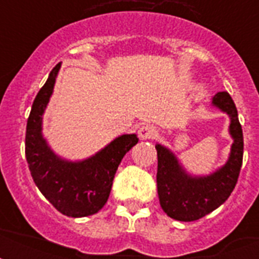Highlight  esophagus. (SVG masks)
<instances>
[{
    "label": "esophagus",
    "mask_w": 259,
    "mask_h": 259,
    "mask_svg": "<svg viewBox=\"0 0 259 259\" xmlns=\"http://www.w3.org/2000/svg\"><path fill=\"white\" fill-rule=\"evenodd\" d=\"M138 136L141 140H153L156 136H157V130L153 125H142L140 129H138Z\"/></svg>",
    "instance_id": "esophagus-1"
}]
</instances>
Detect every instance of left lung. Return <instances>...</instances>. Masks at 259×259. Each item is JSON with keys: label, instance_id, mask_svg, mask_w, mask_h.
I'll return each mask as SVG.
<instances>
[{"label": "left lung", "instance_id": "left-lung-1", "mask_svg": "<svg viewBox=\"0 0 259 259\" xmlns=\"http://www.w3.org/2000/svg\"><path fill=\"white\" fill-rule=\"evenodd\" d=\"M212 105L230 115V134L234 144L225 166L205 177L185 173L172 152L161 145L157 149V192L160 205L172 219L193 222L212 212L225 203L237 185L243 160V133L233 98L221 91L212 98Z\"/></svg>", "mask_w": 259, "mask_h": 259}]
</instances>
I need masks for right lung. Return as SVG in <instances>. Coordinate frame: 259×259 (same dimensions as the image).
Instances as JSON below:
<instances>
[{
  "instance_id": "obj_1",
  "label": "right lung",
  "mask_w": 259,
  "mask_h": 259,
  "mask_svg": "<svg viewBox=\"0 0 259 259\" xmlns=\"http://www.w3.org/2000/svg\"><path fill=\"white\" fill-rule=\"evenodd\" d=\"M60 63L34 98L26 122L25 157L34 184L63 215L71 218L97 213L109 199L114 176L122 158L136 144V134H123L84 161L59 158L41 134L42 113L52 95Z\"/></svg>"
}]
</instances>
